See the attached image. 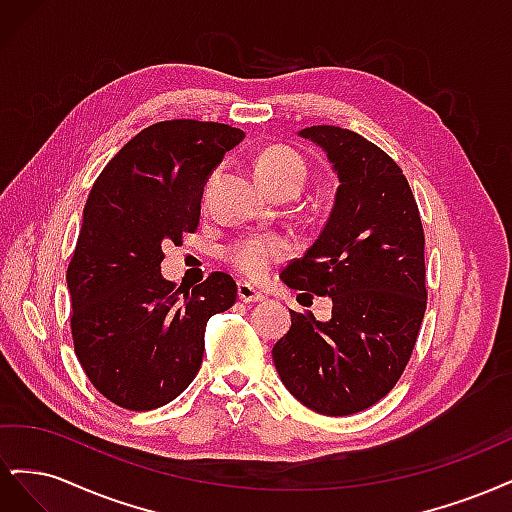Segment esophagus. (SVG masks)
Instances as JSON below:
<instances>
[{
	"label": "esophagus",
	"mask_w": 512,
	"mask_h": 512,
	"mask_svg": "<svg viewBox=\"0 0 512 512\" xmlns=\"http://www.w3.org/2000/svg\"><path fill=\"white\" fill-rule=\"evenodd\" d=\"M239 299L243 303H258V301H265V294H262L260 290H256L252 284L239 282Z\"/></svg>",
	"instance_id": "esophagus-1"
}]
</instances>
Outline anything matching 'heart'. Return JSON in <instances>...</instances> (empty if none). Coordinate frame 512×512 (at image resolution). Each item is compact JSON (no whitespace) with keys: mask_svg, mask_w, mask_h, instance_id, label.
Wrapping results in <instances>:
<instances>
[{"mask_svg":"<svg viewBox=\"0 0 512 512\" xmlns=\"http://www.w3.org/2000/svg\"><path fill=\"white\" fill-rule=\"evenodd\" d=\"M258 181L265 185L269 192L294 190L301 192L307 179V164L299 151H294L286 145H271L260 153L254 164ZM211 181L207 183V192ZM294 254V245L290 239L280 235H254L232 243L228 247V262L241 275L250 280H265V277L282 265Z\"/></svg>","mask_w":512,"mask_h":512,"instance_id":"b5f03b06","label":"heart"}]
</instances>
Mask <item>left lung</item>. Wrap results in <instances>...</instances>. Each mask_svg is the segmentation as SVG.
Wrapping results in <instances>:
<instances>
[{
    "label": "left lung",
    "instance_id": "left-lung-1",
    "mask_svg": "<svg viewBox=\"0 0 512 512\" xmlns=\"http://www.w3.org/2000/svg\"><path fill=\"white\" fill-rule=\"evenodd\" d=\"M327 151L339 179L320 237L282 280L333 299V318L290 312L273 346L286 389L324 416H348L389 395L410 361L427 307L425 232L397 162L352 130L299 132Z\"/></svg>",
    "mask_w": 512,
    "mask_h": 512
}]
</instances>
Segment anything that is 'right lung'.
<instances>
[{"label":"right lung","mask_w":512,"mask_h":512,"mask_svg":"<svg viewBox=\"0 0 512 512\" xmlns=\"http://www.w3.org/2000/svg\"><path fill=\"white\" fill-rule=\"evenodd\" d=\"M243 141L228 123L170 119L138 132L104 166L83 211L68 265L76 359L100 395L145 412L196 378L207 320L237 301L230 275L213 271L192 290L160 273L166 243L200 222L211 170Z\"/></svg>","instance_id":"1"}]
</instances>
